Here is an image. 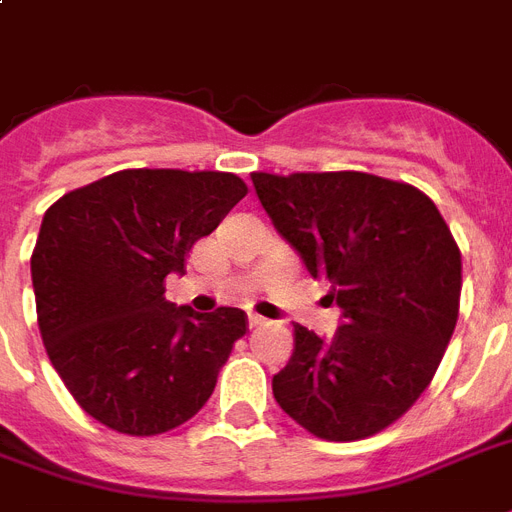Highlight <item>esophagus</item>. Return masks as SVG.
<instances>
[{"label":"esophagus","mask_w":512,"mask_h":512,"mask_svg":"<svg viewBox=\"0 0 512 512\" xmlns=\"http://www.w3.org/2000/svg\"><path fill=\"white\" fill-rule=\"evenodd\" d=\"M265 324H268V321H265L263 316H257V313H249V327L257 329V327H265Z\"/></svg>","instance_id":"34e87169"}]
</instances>
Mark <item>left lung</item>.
Here are the masks:
<instances>
[{
    "instance_id": "left-lung-1",
    "label": "left lung",
    "mask_w": 512,
    "mask_h": 512,
    "mask_svg": "<svg viewBox=\"0 0 512 512\" xmlns=\"http://www.w3.org/2000/svg\"><path fill=\"white\" fill-rule=\"evenodd\" d=\"M252 183L342 311L332 340L295 324L273 396L316 438L374 436L412 409L444 358L460 316V247L409 183L350 170L252 172Z\"/></svg>"
}]
</instances>
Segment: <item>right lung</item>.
I'll return each mask as SVG.
<instances>
[{
	"label": "right lung",
	"mask_w": 512,
	"mask_h": 512,
	"mask_svg": "<svg viewBox=\"0 0 512 512\" xmlns=\"http://www.w3.org/2000/svg\"><path fill=\"white\" fill-rule=\"evenodd\" d=\"M244 196L233 172L122 170L44 212L31 255L39 332L68 393L106 428L159 436L212 396L247 313L175 308L164 279Z\"/></svg>",
	"instance_id": "add662e5"
}]
</instances>
